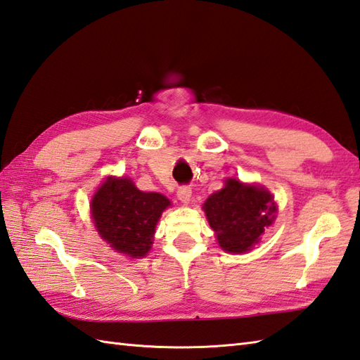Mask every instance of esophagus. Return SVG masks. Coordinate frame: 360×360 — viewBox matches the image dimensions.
<instances>
[{"mask_svg":"<svg viewBox=\"0 0 360 360\" xmlns=\"http://www.w3.org/2000/svg\"><path fill=\"white\" fill-rule=\"evenodd\" d=\"M176 196H178V200H179L181 202L187 204V202L190 201V198H192V188L187 187V186L179 187V188H178V193H176Z\"/></svg>","mask_w":360,"mask_h":360,"instance_id":"34e87169","label":"esophagus"}]
</instances>
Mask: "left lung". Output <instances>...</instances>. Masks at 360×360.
Listing matches in <instances>:
<instances>
[{
    "label": "left lung",
    "instance_id": "obj_1",
    "mask_svg": "<svg viewBox=\"0 0 360 360\" xmlns=\"http://www.w3.org/2000/svg\"><path fill=\"white\" fill-rule=\"evenodd\" d=\"M202 209L221 249L231 254L249 252L262 240L277 213L274 196L262 186L227 179L226 186L212 193Z\"/></svg>",
    "mask_w": 360,
    "mask_h": 360
}]
</instances>
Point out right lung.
Listing matches in <instances>:
<instances>
[{
  "mask_svg": "<svg viewBox=\"0 0 360 360\" xmlns=\"http://www.w3.org/2000/svg\"><path fill=\"white\" fill-rule=\"evenodd\" d=\"M168 205L164 195L141 192L125 176H108L91 200V217L110 248L142 258L151 249L156 224Z\"/></svg>",
  "mask_w": 360,
  "mask_h": 360,
  "instance_id": "right-lung-1",
  "label": "right lung"
}]
</instances>
